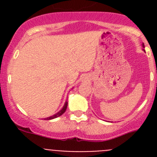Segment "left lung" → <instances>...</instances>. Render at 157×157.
<instances>
[{
    "label": "left lung",
    "mask_w": 157,
    "mask_h": 157,
    "mask_svg": "<svg viewBox=\"0 0 157 157\" xmlns=\"http://www.w3.org/2000/svg\"><path fill=\"white\" fill-rule=\"evenodd\" d=\"M142 47H143V48H145V45H144V44H142ZM144 51H145V49H143Z\"/></svg>",
    "instance_id": "left-lung-1"
}]
</instances>
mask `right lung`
Wrapping results in <instances>:
<instances>
[{"instance_id": "right-lung-1", "label": "right lung", "mask_w": 157, "mask_h": 157, "mask_svg": "<svg viewBox=\"0 0 157 157\" xmlns=\"http://www.w3.org/2000/svg\"><path fill=\"white\" fill-rule=\"evenodd\" d=\"M67 101H65L64 103V105L63 106V108H62L61 110H59V112H57V113H56L55 115H53V116H49V117H47V118H45L44 120H53V119H55V118H57L59 117V116H60L61 115H63V113L65 112V111H66L67 109Z\"/></svg>"}]
</instances>
